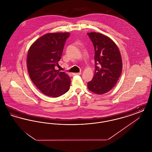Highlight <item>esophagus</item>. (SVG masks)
I'll list each match as a JSON object with an SVG mask.
<instances>
[{
	"label": "esophagus",
	"instance_id": "34e87169",
	"mask_svg": "<svg viewBox=\"0 0 152 152\" xmlns=\"http://www.w3.org/2000/svg\"><path fill=\"white\" fill-rule=\"evenodd\" d=\"M81 74V72L79 73H73L72 76H75V75H80Z\"/></svg>",
	"mask_w": 152,
	"mask_h": 152
}]
</instances>
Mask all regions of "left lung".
Masks as SVG:
<instances>
[{"instance_id": "left-lung-1", "label": "left lung", "mask_w": 152, "mask_h": 152, "mask_svg": "<svg viewBox=\"0 0 152 152\" xmlns=\"http://www.w3.org/2000/svg\"><path fill=\"white\" fill-rule=\"evenodd\" d=\"M94 44L95 71L88 88L96 94H104L116 85L123 69L120 51L108 36L97 32L87 34Z\"/></svg>"}]
</instances>
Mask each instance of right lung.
Returning <instances> with one entry per match:
<instances>
[{"instance_id":"right-lung-1","label":"right lung","mask_w":152,"mask_h":152,"mask_svg":"<svg viewBox=\"0 0 152 152\" xmlns=\"http://www.w3.org/2000/svg\"><path fill=\"white\" fill-rule=\"evenodd\" d=\"M69 33H49L32 44L27 55V65L33 83L44 94L58 97L68 91L71 79L64 72L55 69L59 66Z\"/></svg>"}]
</instances>
